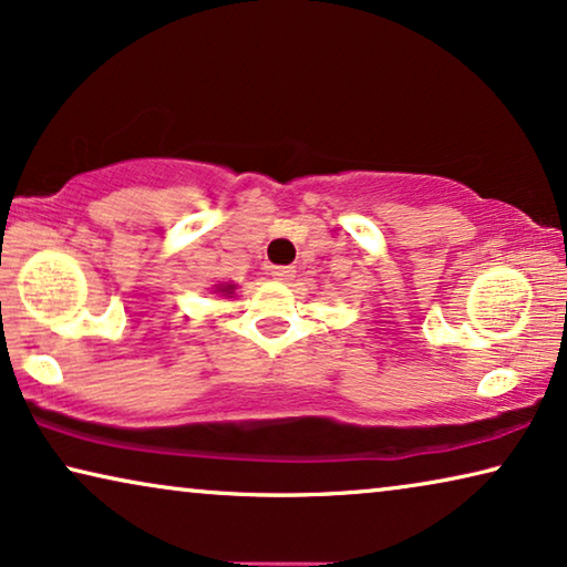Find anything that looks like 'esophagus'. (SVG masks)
Segmentation results:
<instances>
[{"label":"esophagus","instance_id":"34e87169","mask_svg":"<svg viewBox=\"0 0 567 567\" xmlns=\"http://www.w3.org/2000/svg\"><path fill=\"white\" fill-rule=\"evenodd\" d=\"M269 275H272L277 282H290L295 277V269L292 267H272L269 269Z\"/></svg>","mask_w":567,"mask_h":567}]
</instances>
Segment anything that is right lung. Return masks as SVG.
<instances>
[{"instance_id":"obj_1","label":"right lung","mask_w":567,"mask_h":567,"mask_svg":"<svg viewBox=\"0 0 567 567\" xmlns=\"http://www.w3.org/2000/svg\"><path fill=\"white\" fill-rule=\"evenodd\" d=\"M234 290H236V285H229V282H226V285H216V292L226 295V298H231Z\"/></svg>"}]
</instances>
